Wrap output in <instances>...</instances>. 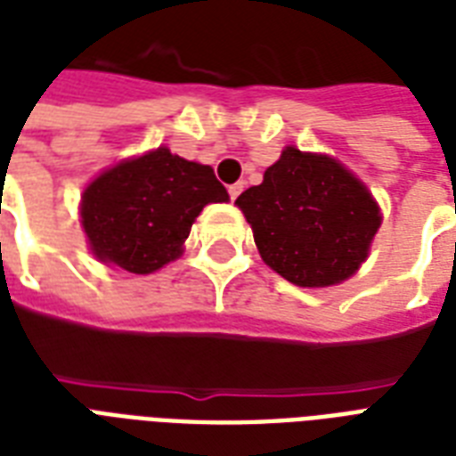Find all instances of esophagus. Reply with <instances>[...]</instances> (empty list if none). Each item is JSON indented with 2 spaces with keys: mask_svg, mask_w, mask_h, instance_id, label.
<instances>
[{
  "mask_svg": "<svg viewBox=\"0 0 456 456\" xmlns=\"http://www.w3.org/2000/svg\"><path fill=\"white\" fill-rule=\"evenodd\" d=\"M242 187H245L242 183H235V184H231V187H228V194H231V200H238V194L242 191Z\"/></svg>",
  "mask_w": 456,
  "mask_h": 456,
  "instance_id": "1",
  "label": "esophagus"
}]
</instances>
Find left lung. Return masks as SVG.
Listing matches in <instances>:
<instances>
[{
	"instance_id": "obj_1",
	"label": "left lung",
	"mask_w": 456,
	"mask_h": 456,
	"mask_svg": "<svg viewBox=\"0 0 456 456\" xmlns=\"http://www.w3.org/2000/svg\"><path fill=\"white\" fill-rule=\"evenodd\" d=\"M235 204L266 265L307 289L355 273L379 228L378 204L358 177L330 156L293 146L266 167L265 183L242 191Z\"/></svg>"
}]
</instances>
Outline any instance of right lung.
I'll return each mask as SVG.
<instances>
[{
  "instance_id": "right-lung-1",
  "label": "right lung",
  "mask_w": 456,
  "mask_h": 456,
  "mask_svg": "<svg viewBox=\"0 0 456 456\" xmlns=\"http://www.w3.org/2000/svg\"><path fill=\"white\" fill-rule=\"evenodd\" d=\"M211 201H228L211 167L156 149L95 177L81 197V224L101 262L151 273L180 256Z\"/></svg>"
}]
</instances>
